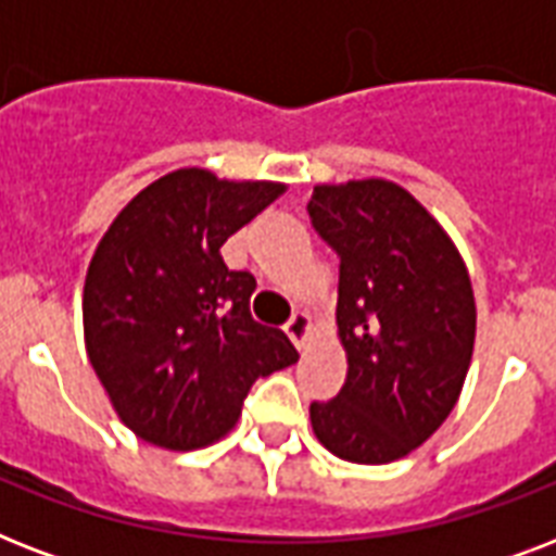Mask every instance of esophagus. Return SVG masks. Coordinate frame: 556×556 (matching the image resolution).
<instances>
[{
  "label": "esophagus",
  "instance_id": "obj_1",
  "mask_svg": "<svg viewBox=\"0 0 556 556\" xmlns=\"http://www.w3.org/2000/svg\"><path fill=\"white\" fill-rule=\"evenodd\" d=\"M286 334L291 338V343H294L300 352H305L308 340H312V320H308V314L296 312L294 317L286 323Z\"/></svg>",
  "mask_w": 556,
  "mask_h": 556
}]
</instances>
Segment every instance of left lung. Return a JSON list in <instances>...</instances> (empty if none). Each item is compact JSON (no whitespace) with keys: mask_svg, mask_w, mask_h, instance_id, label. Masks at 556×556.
Returning <instances> with one entry per match:
<instances>
[{"mask_svg":"<svg viewBox=\"0 0 556 556\" xmlns=\"http://www.w3.org/2000/svg\"><path fill=\"white\" fill-rule=\"evenodd\" d=\"M314 230L340 256L338 334L346 383L314 401L320 444L389 465L439 430L465 387L476 340L470 274L444 227L383 178L317 185Z\"/></svg>","mask_w":556,"mask_h":556,"instance_id":"left-lung-1","label":"left lung"}]
</instances>
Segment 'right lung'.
<instances>
[{"label": "right lung", "instance_id": "obj_1", "mask_svg": "<svg viewBox=\"0 0 556 556\" xmlns=\"http://www.w3.org/2000/svg\"><path fill=\"white\" fill-rule=\"evenodd\" d=\"M282 192L277 181L176 169L100 239L83 286L86 355L138 439L207 447L233 430L253 380L296 364L291 340L251 317L256 279L218 253Z\"/></svg>", "mask_w": 556, "mask_h": 556}]
</instances>
